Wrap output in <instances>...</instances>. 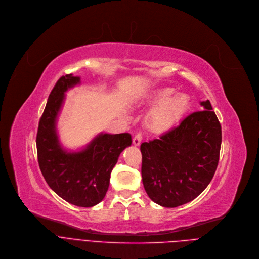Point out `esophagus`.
<instances>
[{
	"instance_id": "obj_1",
	"label": "esophagus",
	"mask_w": 259,
	"mask_h": 259,
	"mask_svg": "<svg viewBox=\"0 0 259 259\" xmlns=\"http://www.w3.org/2000/svg\"><path fill=\"white\" fill-rule=\"evenodd\" d=\"M142 134H136L135 136H134V138H133V145L135 146V147H138L139 145H140V143H142Z\"/></svg>"
}]
</instances>
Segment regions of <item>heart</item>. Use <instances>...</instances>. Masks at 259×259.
Returning <instances> with one entry per match:
<instances>
[{
  "label": "heart",
  "instance_id": "heart-1",
  "mask_svg": "<svg viewBox=\"0 0 259 259\" xmlns=\"http://www.w3.org/2000/svg\"><path fill=\"white\" fill-rule=\"evenodd\" d=\"M170 87L147 92L142 105L153 106L145 117L146 128L154 134H164L175 128L190 108V98L186 93H174Z\"/></svg>",
  "mask_w": 259,
  "mask_h": 259
}]
</instances>
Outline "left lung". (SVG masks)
<instances>
[{
    "mask_svg": "<svg viewBox=\"0 0 259 259\" xmlns=\"http://www.w3.org/2000/svg\"><path fill=\"white\" fill-rule=\"evenodd\" d=\"M180 126L143 143L142 177L149 197L164 207L195 199L213 179L221 148V125L208 100Z\"/></svg>",
    "mask_w": 259,
    "mask_h": 259,
    "instance_id": "obj_1",
    "label": "left lung"
}]
</instances>
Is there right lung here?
Instances as JSON below:
<instances>
[{
	"instance_id": "right-lung-1",
	"label": "right lung",
	"mask_w": 259,
	"mask_h": 259,
	"mask_svg": "<svg viewBox=\"0 0 259 259\" xmlns=\"http://www.w3.org/2000/svg\"><path fill=\"white\" fill-rule=\"evenodd\" d=\"M80 77L62 76L46 103L37 133V154L40 170L51 187L67 202L91 207L103 200L109 187L110 174L121 153L132 144L129 133H98L78 150L63 146L58 131L66 93L80 85Z\"/></svg>"
}]
</instances>
